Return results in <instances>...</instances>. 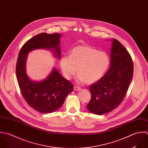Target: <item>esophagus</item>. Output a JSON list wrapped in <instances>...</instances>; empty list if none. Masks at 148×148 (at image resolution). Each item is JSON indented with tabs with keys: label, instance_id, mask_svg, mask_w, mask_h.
Returning a JSON list of instances; mask_svg holds the SVG:
<instances>
[{
	"label": "esophagus",
	"instance_id": "1",
	"mask_svg": "<svg viewBox=\"0 0 148 148\" xmlns=\"http://www.w3.org/2000/svg\"><path fill=\"white\" fill-rule=\"evenodd\" d=\"M74 90H76V91H79V90H81V88L77 86H74Z\"/></svg>",
	"mask_w": 148,
	"mask_h": 148
}]
</instances>
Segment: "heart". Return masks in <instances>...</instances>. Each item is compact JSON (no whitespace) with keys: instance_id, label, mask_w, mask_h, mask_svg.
I'll list each match as a JSON object with an SVG mask.
<instances>
[{"instance_id":"b5f03b06","label":"heart","mask_w":148,"mask_h":148,"mask_svg":"<svg viewBox=\"0 0 148 148\" xmlns=\"http://www.w3.org/2000/svg\"><path fill=\"white\" fill-rule=\"evenodd\" d=\"M110 63L108 55L90 46H77L71 50L70 55L62 56L60 65L64 76L71 79L77 72L78 82L92 84L105 74Z\"/></svg>"}]
</instances>
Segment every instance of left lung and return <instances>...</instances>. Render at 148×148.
<instances>
[{
  "label": "left lung",
  "mask_w": 148,
  "mask_h": 148,
  "mask_svg": "<svg viewBox=\"0 0 148 148\" xmlns=\"http://www.w3.org/2000/svg\"><path fill=\"white\" fill-rule=\"evenodd\" d=\"M111 65L98 82L90 86L91 98L87 108L103 115L115 109L122 103L133 76V62L127 49L116 39L112 40Z\"/></svg>",
  "instance_id": "1"
}]
</instances>
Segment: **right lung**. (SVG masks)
<instances>
[{
    "label": "right lung",
    "instance_id": "1",
    "mask_svg": "<svg viewBox=\"0 0 148 148\" xmlns=\"http://www.w3.org/2000/svg\"><path fill=\"white\" fill-rule=\"evenodd\" d=\"M58 33H42L29 40L19 51L16 65V76L22 97L27 103L36 110L44 114L52 112L60 108L66 96L73 91V85L54 68L44 81H32L26 73L27 53L33 50L44 48L55 50L61 57Z\"/></svg>",
    "mask_w": 148,
    "mask_h": 148
}]
</instances>
